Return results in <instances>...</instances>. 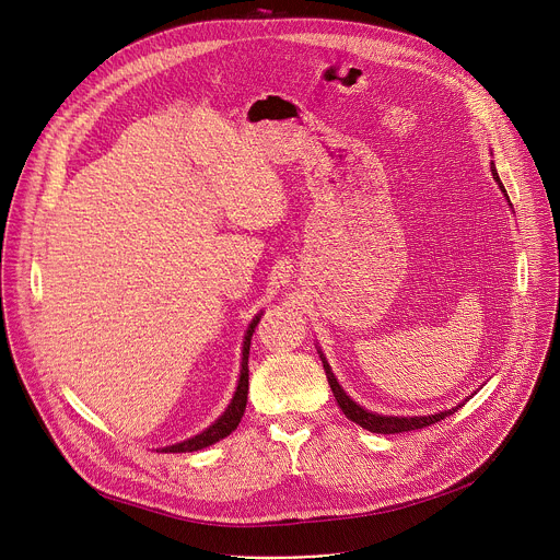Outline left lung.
<instances>
[{"instance_id":"1","label":"left lung","mask_w":560,"mask_h":560,"mask_svg":"<svg viewBox=\"0 0 560 560\" xmlns=\"http://www.w3.org/2000/svg\"><path fill=\"white\" fill-rule=\"evenodd\" d=\"M490 166H492V177L497 179L499 188L505 192V186H503L501 179H499V173H497V168H494V162H492ZM505 197H508V192H505ZM508 201H510V197H508ZM510 206H512V203H510ZM318 357H322V361H324V370H326L328 383H330V387H332V394H335V398H337L339 408L343 410V415H346L350 421H354L357 425H361V428H365V430H370V432H376V434H398V432L421 430V428H428V425H434V423L443 421L445 417L454 415V412L460 408V406H456V408H452V410L436 412V415H428V417H385V415L368 412L365 408L357 406V404L352 401V398L343 392V387L339 385L337 376L332 374V368H330V363L326 361V357L322 354V350H318Z\"/></svg>"}]
</instances>
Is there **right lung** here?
Here are the masks:
<instances>
[{
  "instance_id": "obj_1",
  "label": "right lung",
  "mask_w": 560,
  "mask_h": 560,
  "mask_svg": "<svg viewBox=\"0 0 560 560\" xmlns=\"http://www.w3.org/2000/svg\"><path fill=\"white\" fill-rule=\"evenodd\" d=\"M259 318H261V314H257L248 326V332H246V339H244V350H242V374H238L236 392L232 396L230 406L225 408V412L210 428H206L201 434H197L188 441H182L177 445L162 447V452H197V450H203V447L225 439L228 434H232L236 430L238 421H242V417L246 412V404H248V354H250V339H253V332L259 324Z\"/></svg>"
}]
</instances>
